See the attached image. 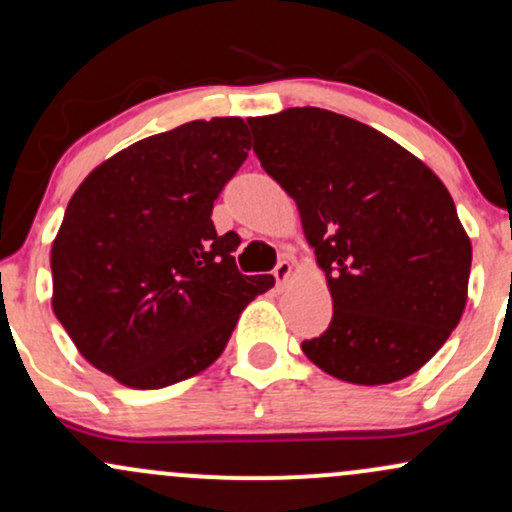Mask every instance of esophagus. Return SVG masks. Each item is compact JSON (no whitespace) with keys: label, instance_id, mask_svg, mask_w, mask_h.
<instances>
[{"label":"esophagus","instance_id":"1","mask_svg":"<svg viewBox=\"0 0 512 512\" xmlns=\"http://www.w3.org/2000/svg\"><path fill=\"white\" fill-rule=\"evenodd\" d=\"M291 274H293V264H291L289 260H281L279 264H276V269H274V279H276V284H279V286H286V284H289Z\"/></svg>","mask_w":512,"mask_h":512}]
</instances>
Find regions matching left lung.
Segmentation results:
<instances>
[{"instance_id": "1", "label": "left lung", "mask_w": 512, "mask_h": 512, "mask_svg": "<svg viewBox=\"0 0 512 512\" xmlns=\"http://www.w3.org/2000/svg\"><path fill=\"white\" fill-rule=\"evenodd\" d=\"M248 125L332 293L330 327L303 354L354 385L416 373L467 305L472 243L448 187L383 132L332 110L289 108Z\"/></svg>"}]
</instances>
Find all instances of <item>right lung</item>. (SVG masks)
<instances>
[{
	"instance_id": "add662e5",
	"label": "right lung",
	"mask_w": 512,
	"mask_h": 512,
	"mask_svg": "<svg viewBox=\"0 0 512 512\" xmlns=\"http://www.w3.org/2000/svg\"><path fill=\"white\" fill-rule=\"evenodd\" d=\"M240 117L195 120L93 168L52 240V310L79 354L132 390L209 368L240 313L269 291L238 272V233L219 236L214 199L243 166Z\"/></svg>"
}]
</instances>
